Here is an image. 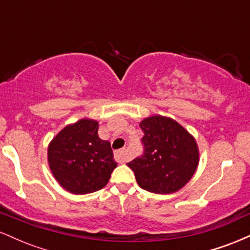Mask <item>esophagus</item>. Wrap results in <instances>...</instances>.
<instances>
[{
  "label": "esophagus",
  "instance_id": "34e87169",
  "mask_svg": "<svg viewBox=\"0 0 250 250\" xmlns=\"http://www.w3.org/2000/svg\"><path fill=\"white\" fill-rule=\"evenodd\" d=\"M115 159L117 160V162L120 163H125L127 161V156H125V149H120V150H116L115 154H114Z\"/></svg>",
  "mask_w": 250,
  "mask_h": 250
}]
</instances>
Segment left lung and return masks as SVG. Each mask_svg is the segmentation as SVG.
Wrapping results in <instances>:
<instances>
[{
    "instance_id": "left-lung-1",
    "label": "left lung",
    "mask_w": 250,
    "mask_h": 250,
    "mask_svg": "<svg viewBox=\"0 0 250 250\" xmlns=\"http://www.w3.org/2000/svg\"><path fill=\"white\" fill-rule=\"evenodd\" d=\"M140 127L145 133L143 153L127 166L145 190L175 193L191 179L199 165L194 137L176 121L160 115L145 119Z\"/></svg>"
}]
</instances>
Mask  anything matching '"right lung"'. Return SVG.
I'll return each mask as SVG.
<instances>
[{"instance_id": "obj_1", "label": "right lung", "mask_w": 250, "mask_h": 250, "mask_svg": "<svg viewBox=\"0 0 250 250\" xmlns=\"http://www.w3.org/2000/svg\"><path fill=\"white\" fill-rule=\"evenodd\" d=\"M97 129L96 121L80 120L62 129L48 148L51 173L73 194L100 190L116 168L110 143L100 139Z\"/></svg>"}]
</instances>
